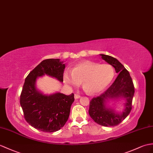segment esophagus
<instances>
[{
	"instance_id": "34e87169",
	"label": "esophagus",
	"mask_w": 153,
	"mask_h": 153,
	"mask_svg": "<svg viewBox=\"0 0 153 153\" xmlns=\"http://www.w3.org/2000/svg\"><path fill=\"white\" fill-rule=\"evenodd\" d=\"M74 98H75V99H79L81 98V97L79 94H75L74 95Z\"/></svg>"
}]
</instances>
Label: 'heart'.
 Listing matches in <instances>:
<instances>
[{"instance_id": "obj_1", "label": "heart", "mask_w": 153, "mask_h": 153, "mask_svg": "<svg viewBox=\"0 0 153 153\" xmlns=\"http://www.w3.org/2000/svg\"><path fill=\"white\" fill-rule=\"evenodd\" d=\"M115 76L113 67L109 64L84 61L77 64L64 74V80L70 87L83 85L88 93L95 94L104 91L112 82Z\"/></svg>"}]
</instances>
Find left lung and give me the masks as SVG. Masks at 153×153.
<instances>
[{
  "label": "left lung",
  "mask_w": 153,
  "mask_h": 153,
  "mask_svg": "<svg viewBox=\"0 0 153 153\" xmlns=\"http://www.w3.org/2000/svg\"><path fill=\"white\" fill-rule=\"evenodd\" d=\"M100 55L106 62L114 67L119 75L107 91L99 97L92 99L88 113L98 125L115 126L121 123L132 109L134 87L129 72L118 60L109 55ZM111 101L113 104L109 106L108 103ZM117 102L123 103L124 108L122 112L115 110L114 105Z\"/></svg>",
  "instance_id": "1"
}]
</instances>
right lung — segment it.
Instances as JSON below:
<instances>
[{
	"label": "right lung",
	"instance_id": "1",
	"mask_svg": "<svg viewBox=\"0 0 153 153\" xmlns=\"http://www.w3.org/2000/svg\"><path fill=\"white\" fill-rule=\"evenodd\" d=\"M65 66L64 61L59 59L44 60L25 80L20 104L27 122L38 130L54 132L63 127L68 120L74 94L67 96L59 92L45 94L36 86L37 79L45 75L63 82Z\"/></svg>",
	"mask_w": 153,
	"mask_h": 153
}]
</instances>
